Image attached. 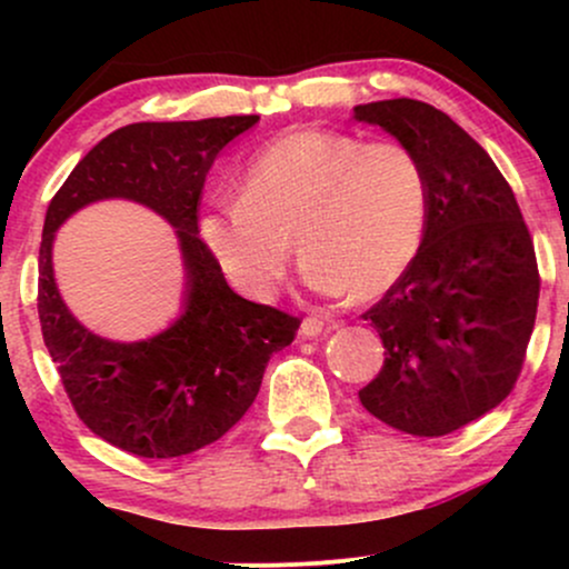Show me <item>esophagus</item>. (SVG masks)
I'll return each mask as SVG.
<instances>
[{
  "mask_svg": "<svg viewBox=\"0 0 569 569\" xmlns=\"http://www.w3.org/2000/svg\"><path fill=\"white\" fill-rule=\"evenodd\" d=\"M323 329H326V321H321V318H316V316H307L302 326H299V335H302V337H318Z\"/></svg>",
  "mask_w": 569,
  "mask_h": 569,
  "instance_id": "34e87169",
  "label": "esophagus"
}]
</instances>
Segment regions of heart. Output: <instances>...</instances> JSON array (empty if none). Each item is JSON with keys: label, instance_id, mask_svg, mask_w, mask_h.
Instances as JSON below:
<instances>
[{"label": "heart", "instance_id": "heart-1", "mask_svg": "<svg viewBox=\"0 0 569 569\" xmlns=\"http://www.w3.org/2000/svg\"><path fill=\"white\" fill-rule=\"evenodd\" d=\"M428 219L430 176L407 143L297 128L253 154L243 194L213 202L200 234L253 299L283 286L293 232L312 291L371 299L415 262Z\"/></svg>", "mask_w": 569, "mask_h": 569}]
</instances>
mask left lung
<instances>
[{
    "mask_svg": "<svg viewBox=\"0 0 569 569\" xmlns=\"http://www.w3.org/2000/svg\"><path fill=\"white\" fill-rule=\"evenodd\" d=\"M426 162L430 219L409 270L363 312L382 339L363 409L409 436H447L513 390L535 329L540 276L513 189L449 114L415 98L356 107Z\"/></svg>",
    "mask_w": 569,
    "mask_h": 569,
    "instance_id": "obj_1",
    "label": "left lung"
}]
</instances>
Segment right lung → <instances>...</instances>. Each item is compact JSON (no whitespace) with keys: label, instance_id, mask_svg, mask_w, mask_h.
I'll return each instance as SVG.
<instances>
[{"label":"right lung","instance_id":"1","mask_svg":"<svg viewBox=\"0 0 569 569\" xmlns=\"http://www.w3.org/2000/svg\"><path fill=\"white\" fill-rule=\"evenodd\" d=\"M259 114L198 122H133L98 141L44 213L37 310L77 417L112 447L149 460L219 441L246 415L272 352L293 342L299 318L248 302L200 240L198 208L213 160ZM126 197L158 210L180 234L188 291L182 316L158 338L112 343L62 305L52 278V238L82 204Z\"/></svg>","mask_w":569,"mask_h":569}]
</instances>
